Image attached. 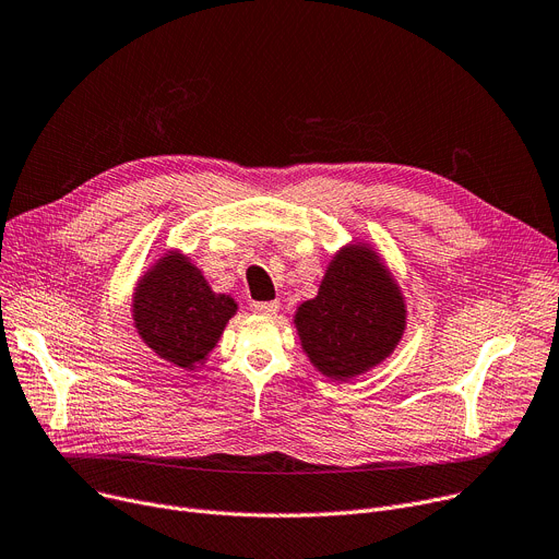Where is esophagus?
Wrapping results in <instances>:
<instances>
[{"label":"esophagus","mask_w":559,"mask_h":559,"mask_svg":"<svg viewBox=\"0 0 559 559\" xmlns=\"http://www.w3.org/2000/svg\"><path fill=\"white\" fill-rule=\"evenodd\" d=\"M251 310L255 312V314H276V310H278V301H255V304H251Z\"/></svg>","instance_id":"34e87169"}]
</instances>
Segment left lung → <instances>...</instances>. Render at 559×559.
Listing matches in <instances>:
<instances>
[{
    "label": "left lung",
    "instance_id": "left-lung-1",
    "mask_svg": "<svg viewBox=\"0 0 559 559\" xmlns=\"http://www.w3.org/2000/svg\"><path fill=\"white\" fill-rule=\"evenodd\" d=\"M297 329L312 365L331 378H354L392 354L405 326V306L376 255L340 251L319 295L301 304Z\"/></svg>",
    "mask_w": 559,
    "mask_h": 559
}]
</instances>
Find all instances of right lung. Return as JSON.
I'll return each mask as SVG.
<instances>
[{
    "instance_id": "right-lung-1",
    "label": "right lung",
    "mask_w": 559,
    "mask_h": 559,
    "mask_svg": "<svg viewBox=\"0 0 559 559\" xmlns=\"http://www.w3.org/2000/svg\"><path fill=\"white\" fill-rule=\"evenodd\" d=\"M235 301L215 295L201 272L181 255H167L146 274L133 299L140 337L176 367H194L211 354Z\"/></svg>"
}]
</instances>
